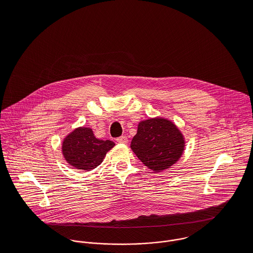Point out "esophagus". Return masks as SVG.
<instances>
[{
    "instance_id": "1",
    "label": "esophagus",
    "mask_w": 253,
    "mask_h": 253,
    "mask_svg": "<svg viewBox=\"0 0 253 253\" xmlns=\"http://www.w3.org/2000/svg\"><path fill=\"white\" fill-rule=\"evenodd\" d=\"M117 142H119V143H126L127 142V137L125 136V135L120 136V137L117 138Z\"/></svg>"
}]
</instances>
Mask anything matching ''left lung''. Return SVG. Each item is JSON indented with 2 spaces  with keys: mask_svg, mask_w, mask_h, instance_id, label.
<instances>
[{
  "mask_svg": "<svg viewBox=\"0 0 253 253\" xmlns=\"http://www.w3.org/2000/svg\"><path fill=\"white\" fill-rule=\"evenodd\" d=\"M130 148L148 169L160 172L180 159L185 140L171 121L158 117L138 124Z\"/></svg>",
  "mask_w": 253,
  "mask_h": 253,
  "instance_id": "1",
  "label": "left lung"
}]
</instances>
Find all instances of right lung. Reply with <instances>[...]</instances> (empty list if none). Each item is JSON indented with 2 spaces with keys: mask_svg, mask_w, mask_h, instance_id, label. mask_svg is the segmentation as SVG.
Returning a JSON list of instances; mask_svg holds the SVG:
<instances>
[{
  "mask_svg": "<svg viewBox=\"0 0 253 253\" xmlns=\"http://www.w3.org/2000/svg\"><path fill=\"white\" fill-rule=\"evenodd\" d=\"M115 143L111 140L97 139L91 128L78 127L63 140L62 154L74 169L91 170L98 167Z\"/></svg>",
  "mask_w": 253,
  "mask_h": 253,
  "instance_id": "right-lung-1",
  "label": "right lung"
}]
</instances>
